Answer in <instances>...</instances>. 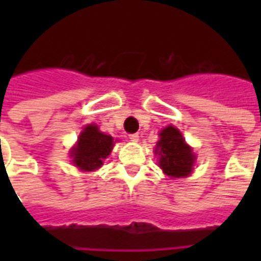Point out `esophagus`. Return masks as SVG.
Returning a JSON list of instances; mask_svg holds the SVG:
<instances>
[{
    "label": "esophagus",
    "mask_w": 261,
    "mask_h": 261,
    "mask_svg": "<svg viewBox=\"0 0 261 261\" xmlns=\"http://www.w3.org/2000/svg\"><path fill=\"white\" fill-rule=\"evenodd\" d=\"M128 138H130L131 142H138L139 135L138 134H130V135H128Z\"/></svg>",
    "instance_id": "obj_1"
}]
</instances>
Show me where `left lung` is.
Instances as JSON below:
<instances>
[{"instance_id": "8db88e82", "label": "left lung", "mask_w": 261, "mask_h": 261, "mask_svg": "<svg viewBox=\"0 0 261 261\" xmlns=\"http://www.w3.org/2000/svg\"><path fill=\"white\" fill-rule=\"evenodd\" d=\"M154 153L159 154L160 168L169 177H186L194 169L196 157L176 127L168 126L160 133Z\"/></svg>"}]
</instances>
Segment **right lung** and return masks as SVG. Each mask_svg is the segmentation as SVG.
I'll list each match as a JSON object with an SVG mask.
<instances>
[{"label": "right lung", "mask_w": 261, "mask_h": 261, "mask_svg": "<svg viewBox=\"0 0 261 261\" xmlns=\"http://www.w3.org/2000/svg\"><path fill=\"white\" fill-rule=\"evenodd\" d=\"M114 145L111 135L101 133L96 124H88L80 134L77 145L71 147V163L84 172L96 171L101 168L102 160L110 155Z\"/></svg>", "instance_id": "right-lung-1"}]
</instances>
